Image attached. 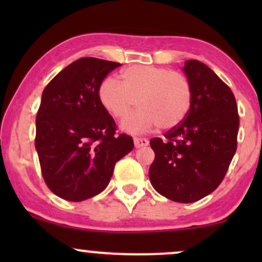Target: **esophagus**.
<instances>
[{"label": "esophagus", "instance_id": "obj_1", "mask_svg": "<svg viewBox=\"0 0 262 262\" xmlns=\"http://www.w3.org/2000/svg\"><path fill=\"white\" fill-rule=\"evenodd\" d=\"M149 144V140L146 138H134V145L135 148H141V146H146Z\"/></svg>", "mask_w": 262, "mask_h": 262}]
</instances>
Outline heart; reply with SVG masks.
<instances>
[{"instance_id":"b5f03b06","label":"heart","mask_w":262,"mask_h":262,"mask_svg":"<svg viewBox=\"0 0 262 262\" xmlns=\"http://www.w3.org/2000/svg\"><path fill=\"white\" fill-rule=\"evenodd\" d=\"M123 81L107 76L98 87V100L113 118L123 119L137 106L140 110L122 123L130 133L158 125L171 129L187 116L192 89L182 74L151 65H133L123 70Z\"/></svg>"}]
</instances>
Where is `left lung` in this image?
I'll use <instances>...</instances> for the list:
<instances>
[{
	"mask_svg": "<svg viewBox=\"0 0 262 262\" xmlns=\"http://www.w3.org/2000/svg\"><path fill=\"white\" fill-rule=\"evenodd\" d=\"M183 71L192 89L191 108L164 138L150 140L155 159L149 179L164 197L192 203L223 181L236 151L239 114L229 86L212 69L187 60Z\"/></svg>",
	"mask_w": 262,
	"mask_h": 262,
	"instance_id": "left-lung-1",
	"label": "left lung"
}]
</instances>
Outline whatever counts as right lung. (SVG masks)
Here are the masks:
<instances>
[{"label":"right lung","instance_id":"add662e5","mask_svg":"<svg viewBox=\"0 0 262 262\" xmlns=\"http://www.w3.org/2000/svg\"><path fill=\"white\" fill-rule=\"evenodd\" d=\"M119 62L81 58L48 83L35 119V149L41 175L54 194L80 202L101 193L114 165L134 148L117 134L112 116L98 100L102 80Z\"/></svg>","mask_w":262,"mask_h":262}]
</instances>
